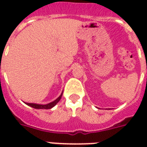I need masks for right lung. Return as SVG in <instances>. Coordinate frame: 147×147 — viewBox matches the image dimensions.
Here are the masks:
<instances>
[{"mask_svg": "<svg viewBox=\"0 0 147 147\" xmlns=\"http://www.w3.org/2000/svg\"><path fill=\"white\" fill-rule=\"evenodd\" d=\"M62 93L57 99H55L54 101L49 103V104H47V105H38V104H34V103H25V104H26V105H29V106H30V107H33V108H36V109H50V108L54 107V106L59 101L61 98H62Z\"/></svg>", "mask_w": 147, "mask_h": 147, "instance_id": "add662e5", "label": "right lung"}]
</instances>
